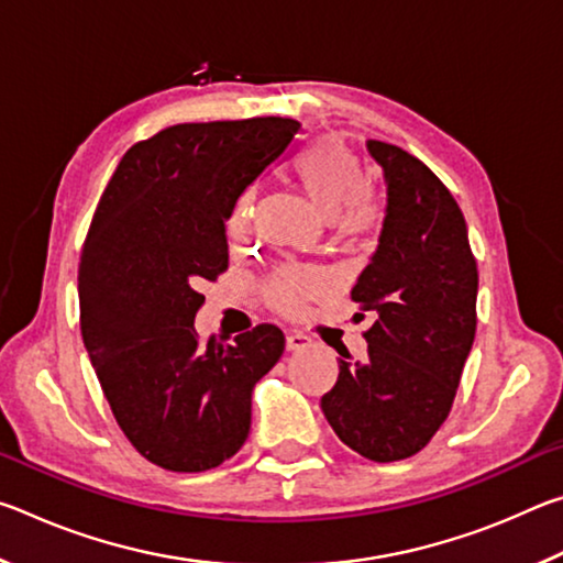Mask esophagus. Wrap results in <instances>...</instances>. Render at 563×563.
I'll return each instance as SVG.
<instances>
[{
	"label": "esophagus",
	"instance_id": "esophagus-1",
	"mask_svg": "<svg viewBox=\"0 0 563 563\" xmlns=\"http://www.w3.org/2000/svg\"><path fill=\"white\" fill-rule=\"evenodd\" d=\"M310 345H312V340L308 335H302V332H290V335L285 338V347H288V352H298V350H305Z\"/></svg>",
	"mask_w": 563,
	"mask_h": 563
}]
</instances>
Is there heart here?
<instances>
[{"label":"heart","mask_w":563,"mask_h":563,"mask_svg":"<svg viewBox=\"0 0 563 563\" xmlns=\"http://www.w3.org/2000/svg\"><path fill=\"white\" fill-rule=\"evenodd\" d=\"M295 180L312 208L328 218L330 233L340 243L355 245L375 231L379 208L373 194L362 188V170L352 151L335 136H325L302 151L295 161ZM255 211V188H245L235 198L225 218V235L231 241L247 233ZM328 280L312 268H283L265 283V300L283 316H298L308 300L325 292Z\"/></svg>","instance_id":"obj_1"}]
</instances>
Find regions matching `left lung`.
<instances>
[{
  "mask_svg": "<svg viewBox=\"0 0 563 563\" xmlns=\"http://www.w3.org/2000/svg\"><path fill=\"white\" fill-rule=\"evenodd\" d=\"M367 151L385 174L387 213L352 300L375 322L362 332L367 357L338 360L320 407L350 450L397 462L450 417L476 332L479 273L450 188L399 146L367 141Z\"/></svg>",
  "mask_w": 563,
  "mask_h": 563,
  "instance_id": "1",
  "label": "left lung"
}]
</instances>
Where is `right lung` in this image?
<instances>
[{
    "label": "right lung",
    "mask_w": 563,
    "mask_h": 563,
    "mask_svg": "<svg viewBox=\"0 0 563 563\" xmlns=\"http://www.w3.org/2000/svg\"><path fill=\"white\" fill-rule=\"evenodd\" d=\"M283 117L176 123L133 144L93 211L79 263V325L103 397L141 456L206 472L251 432L253 387L280 360L261 322L221 345L194 330L201 283L228 271L235 198L290 148Z\"/></svg>",
    "instance_id": "right-lung-1"
}]
</instances>
